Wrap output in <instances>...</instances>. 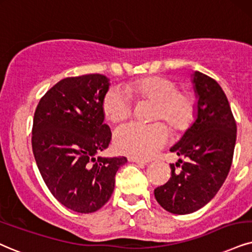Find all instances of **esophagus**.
<instances>
[{"label":"esophagus","instance_id":"1","mask_svg":"<svg viewBox=\"0 0 252 252\" xmlns=\"http://www.w3.org/2000/svg\"><path fill=\"white\" fill-rule=\"evenodd\" d=\"M128 160H129V161H132V163L144 164V165H146V164L149 163V160H144V159H139V158H135V157H129Z\"/></svg>","mask_w":252,"mask_h":252}]
</instances>
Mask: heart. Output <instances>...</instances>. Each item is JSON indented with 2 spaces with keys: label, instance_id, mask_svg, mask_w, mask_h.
<instances>
[{
  "label": "heart",
  "instance_id": "1",
  "mask_svg": "<svg viewBox=\"0 0 252 252\" xmlns=\"http://www.w3.org/2000/svg\"><path fill=\"white\" fill-rule=\"evenodd\" d=\"M126 89L111 87L104 94L102 109L111 122L128 119L132 111L130 94L155 101L154 121H165L174 131H183L196 115V100L189 92H180L178 85L165 76H148L126 85ZM170 130L164 123L130 122L119 126L114 133L115 148L121 154L135 158H150L166 144Z\"/></svg>",
  "mask_w": 252,
  "mask_h": 252
}]
</instances>
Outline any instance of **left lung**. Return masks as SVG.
Masks as SVG:
<instances>
[{
	"label": "left lung",
	"mask_w": 252,
	"mask_h": 252,
	"mask_svg": "<svg viewBox=\"0 0 252 252\" xmlns=\"http://www.w3.org/2000/svg\"><path fill=\"white\" fill-rule=\"evenodd\" d=\"M197 97L195 122L170 151L180 157L171 164V177L155 189L165 211L184 215L196 212L219 192L232 163L236 121L223 89L211 76L193 74ZM182 166L179 171L175 166Z\"/></svg>",
	"instance_id": "left-lung-1"
}]
</instances>
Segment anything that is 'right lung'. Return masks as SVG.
Wrapping results in <instances>:
<instances>
[{"instance_id": "right-lung-1", "label": "right lung", "mask_w": 252, "mask_h": 252, "mask_svg": "<svg viewBox=\"0 0 252 252\" xmlns=\"http://www.w3.org/2000/svg\"><path fill=\"white\" fill-rule=\"evenodd\" d=\"M109 79L102 74L69 76L40 98L34 111L32 151L44 183L73 212L100 209L113 194L126 157H95L109 146L102 101Z\"/></svg>"}]
</instances>
